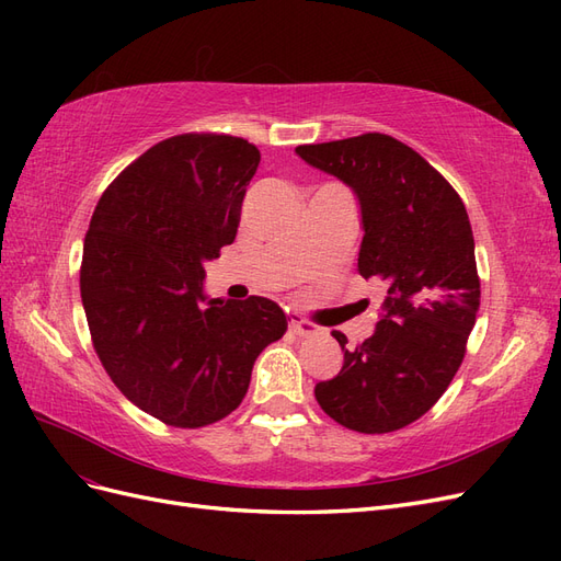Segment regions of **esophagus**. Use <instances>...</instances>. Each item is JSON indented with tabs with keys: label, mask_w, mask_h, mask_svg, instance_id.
Wrapping results in <instances>:
<instances>
[{
	"label": "esophagus",
	"mask_w": 561,
	"mask_h": 561,
	"mask_svg": "<svg viewBox=\"0 0 561 561\" xmlns=\"http://www.w3.org/2000/svg\"><path fill=\"white\" fill-rule=\"evenodd\" d=\"M290 330L299 336H309V334H320V328L309 322L307 318H301L299 313H290Z\"/></svg>",
	"instance_id": "obj_1"
}]
</instances>
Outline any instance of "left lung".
Instances as JSON below:
<instances>
[{
    "label": "left lung",
    "instance_id": "1",
    "mask_svg": "<svg viewBox=\"0 0 561 561\" xmlns=\"http://www.w3.org/2000/svg\"><path fill=\"white\" fill-rule=\"evenodd\" d=\"M297 154L348 184L360 201L363 278L386 283L375 334L316 383L322 412L344 428L393 433L443 398L463 363L480 309L470 219L454 186L419 151L383 133L299 145Z\"/></svg>",
    "mask_w": 561,
    "mask_h": 561
}]
</instances>
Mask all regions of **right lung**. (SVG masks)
<instances>
[{
	"label": "right lung",
	"instance_id": "1",
	"mask_svg": "<svg viewBox=\"0 0 561 561\" xmlns=\"http://www.w3.org/2000/svg\"><path fill=\"white\" fill-rule=\"evenodd\" d=\"M260 149L222 133L161 140L100 196L81 257L93 348L114 386L173 428L225 419L287 330L276 301L208 299L203 264L233 243Z\"/></svg>",
	"mask_w": 561,
	"mask_h": 561
}]
</instances>
